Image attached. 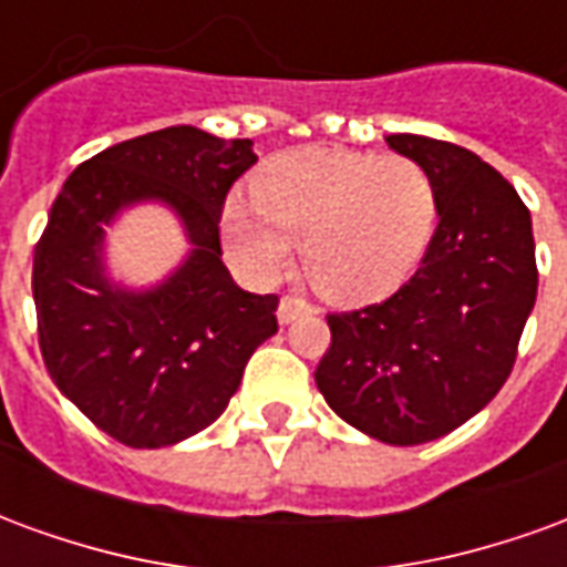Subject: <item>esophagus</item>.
Here are the masks:
<instances>
[{
  "mask_svg": "<svg viewBox=\"0 0 567 567\" xmlns=\"http://www.w3.org/2000/svg\"><path fill=\"white\" fill-rule=\"evenodd\" d=\"M307 312H316V307L309 303L307 297L285 295L282 300H279V321H282V324H291V321L300 319V316H307Z\"/></svg>",
  "mask_w": 567,
  "mask_h": 567,
  "instance_id": "esophagus-1",
  "label": "esophagus"
}]
</instances>
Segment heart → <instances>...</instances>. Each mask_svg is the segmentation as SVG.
<instances>
[{"mask_svg":"<svg viewBox=\"0 0 567 567\" xmlns=\"http://www.w3.org/2000/svg\"><path fill=\"white\" fill-rule=\"evenodd\" d=\"M234 197L224 234L239 258L279 272L300 239L303 270L321 295L368 300L404 282L437 227V187L406 154L300 148L272 157Z\"/></svg>","mask_w":567,"mask_h":567,"instance_id":"1","label":"heart"}]
</instances>
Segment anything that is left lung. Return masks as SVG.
Wrapping results in <instances>:
<instances>
[{
    "label": "left lung",
    "mask_w": 567,
    "mask_h": 567,
    "mask_svg": "<svg viewBox=\"0 0 567 567\" xmlns=\"http://www.w3.org/2000/svg\"><path fill=\"white\" fill-rule=\"evenodd\" d=\"M437 187L434 236L392 297L328 312L316 368L324 401L392 446L450 434L498 394L537 297L532 215L474 151L413 133L389 136Z\"/></svg>",
    "instance_id": "obj_1"
}]
</instances>
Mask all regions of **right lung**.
I'll list each match as a JSON object with an SVG mask.
<instances>
[{
  "label": "right lung",
  "instance_id": "add662e5",
  "mask_svg": "<svg viewBox=\"0 0 567 567\" xmlns=\"http://www.w3.org/2000/svg\"><path fill=\"white\" fill-rule=\"evenodd\" d=\"M251 140L166 127L93 154L56 194L32 255L39 349L56 389L133 450H161L221 416L248 358L279 331L276 295H248L221 260L227 190L255 166ZM136 198H163L195 255L148 296L102 279V224Z\"/></svg>",
  "mask_w": 567,
  "mask_h": 567
}]
</instances>
